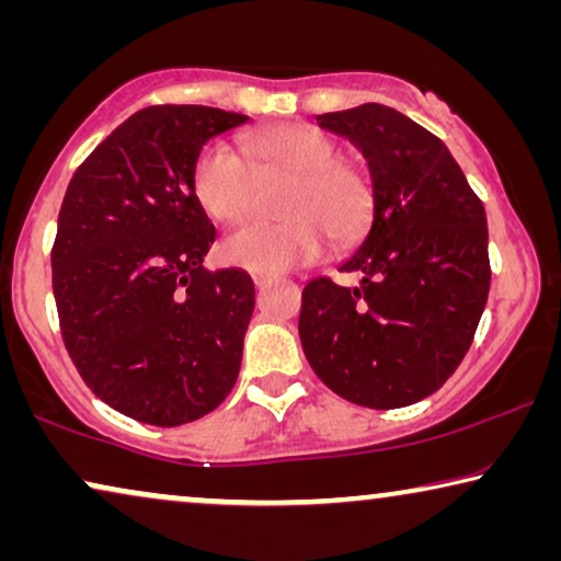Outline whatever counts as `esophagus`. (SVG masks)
I'll return each instance as SVG.
<instances>
[{"instance_id": "1", "label": "esophagus", "mask_w": 561, "mask_h": 561, "mask_svg": "<svg viewBox=\"0 0 561 561\" xmlns=\"http://www.w3.org/2000/svg\"><path fill=\"white\" fill-rule=\"evenodd\" d=\"M252 283H255L257 288H263V286H267V283H271V275H267V273H252Z\"/></svg>"}]
</instances>
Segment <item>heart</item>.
Returning a JSON list of instances; mask_svg holds the SVG:
<instances>
[{
    "mask_svg": "<svg viewBox=\"0 0 561 561\" xmlns=\"http://www.w3.org/2000/svg\"><path fill=\"white\" fill-rule=\"evenodd\" d=\"M242 148L260 179L290 175L280 198L286 219L227 234L219 244L225 263L250 273L294 271L324 255L329 234L347 244L365 232L373 186L357 165L340 158L332 137L306 125H278L248 135ZM249 164L225 140H214L198 152L191 191L206 217L232 225L250 211L255 175Z\"/></svg>",
    "mask_w": 561,
    "mask_h": 561,
    "instance_id": "b5f03b06",
    "label": "heart"
}]
</instances>
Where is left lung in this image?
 I'll list each match as a JSON object with an SVG mask.
<instances>
[{
	"label": "left lung",
	"mask_w": 561,
	"mask_h": 561,
	"mask_svg": "<svg viewBox=\"0 0 561 561\" xmlns=\"http://www.w3.org/2000/svg\"><path fill=\"white\" fill-rule=\"evenodd\" d=\"M373 179V221L340 271L313 278L298 336L327 388L367 409H403L439 390L470 350L490 290L488 219L439 137L382 104L327 112Z\"/></svg>",
	"instance_id": "1"
}]
</instances>
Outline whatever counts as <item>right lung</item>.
Returning a JSON list of instances; mask_svg holds the SVG:
<instances>
[{
	"label": "right lung",
	"instance_id": "right-lung-1",
	"mask_svg": "<svg viewBox=\"0 0 561 561\" xmlns=\"http://www.w3.org/2000/svg\"><path fill=\"white\" fill-rule=\"evenodd\" d=\"M250 117L196 104L135 112L68 183L53 296L76 370L114 411L181 426L217 409L242 365L255 286L206 271L211 221L191 171L211 137Z\"/></svg>",
	"mask_w": 561,
	"mask_h": 561
}]
</instances>
